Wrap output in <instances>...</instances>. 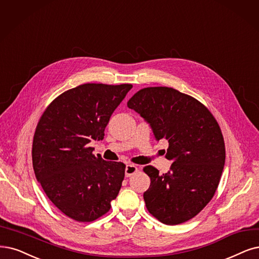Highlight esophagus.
<instances>
[{"label": "esophagus", "instance_id": "1", "mask_svg": "<svg viewBox=\"0 0 259 259\" xmlns=\"http://www.w3.org/2000/svg\"><path fill=\"white\" fill-rule=\"evenodd\" d=\"M138 171V167L135 164H127L126 168H124V175L126 177H130Z\"/></svg>", "mask_w": 259, "mask_h": 259}]
</instances>
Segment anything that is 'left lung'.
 Segmentation results:
<instances>
[{"label": "left lung", "mask_w": 259, "mask_h": 259, "mask_svg": "<svg viewBox=\"0 0 259 259\" xmlns=\"http://www.w3.org/2000/svg\"><path fill=\"white\" fill-rule=\"evenodd\" d=\"M149 123L156 141L166 140L165 158L173 162L165 174L152 165L144 192L148 211L160 222L177 225L194 218L213 197L225 164L221 129L204 104L171 88H146L129 99Z\"/></svg>", "instance_id": "1"}]
</instances>
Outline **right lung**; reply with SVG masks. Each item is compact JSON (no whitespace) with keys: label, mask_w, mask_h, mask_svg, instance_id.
I'll return each mask as SVG.
<instances>
[{"label":"right lung","mask_w":259,"mask_h":259,"mask_svg":"<svg viewBox=\"0 0 259 259\" xmlns=\"http://www.w3.org/2000/svg\"><path fill=\"white\" fill-rule=\"evenodd\" d=\"M131 84L88 83L54 99L38 122L33 140L35 176L51 202L78 222L107 213L124 177L121 162L93 154V141L103 140L111 115Z\"/></svg>","instance_id":"obj_1"}]
</instances>
